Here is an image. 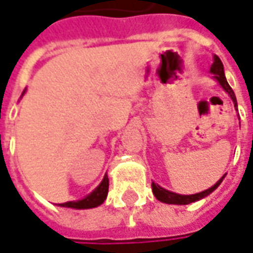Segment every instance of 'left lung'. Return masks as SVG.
I'll return each mask as SVG.
<instances>
[{"instance_id": "1", "label": "left lung", "mask_w": 253, "mask_h": 253, "mask_svg": "<svg viewBox=\"0 0 253 253\" xmlns=\"http://www.w3.org/2000/svg\"><path fill=\"white\" fill-rule=\"evenodd\" d=\"M210 72L214 74V77L218 80V83L222 85V88L225 90V91L228 92L229 97L232 98V101H234V105H235V108H237V98H235V94L232 91V88L229 87L228 82H227V79H225V74H224V66H222V62L219 60L218 56H214V62L211 64V69H210ZM225 176H222L221 179L212 186V187H210V189L204 190V191H201V193H197V194H190V196H183V194H176V193H171L169 190H165L161 186H158L156 183H152V191H153V194H155V197L162 201V203H166V204H190V203H194V201H197V200L203 199V197H206V196H209L210 193H212L214 190L217 189L219 186V183L222 181Z\"/></svg>"}]
</instances>
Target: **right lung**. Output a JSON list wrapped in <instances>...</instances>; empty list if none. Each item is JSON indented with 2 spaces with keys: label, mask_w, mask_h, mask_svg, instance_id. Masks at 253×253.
I'll use <instances>...</instances> for the list:
<instances>
[{
  "label": "right lung",
  "mask_w": 253,
  "mask_h": 253,
  "mask_svg": "<svg viewBox=\"0 0 253 253\" xmlns=\"http://www.w3.org/2000/svg\"><path fill=\"white\" fill-rule=\"evenodd\" d=\"M108 177L104 176V179L100 183V186L92 191L91 194H88L85 199L79 200V201H67L60 204L62 207H70V209H94L97 206H100L104 203V200L107 199L108 194Z\"/></svg>",
  "instance_id": "right-lung-1"
}]
</instances>
